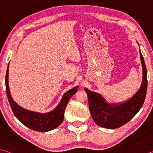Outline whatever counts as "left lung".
Here are the masks:
<instances>
[{"label": "left lung", "instance_id": "obj_1", "mask_svg": "<svg viewBox=\"0 0 153 153\" xmlns=\"http://www.w3.org/2000/svg\"><path fill=\"white\" fill-rule=\"evenodd\" d=\"M140 57L143 67L142 84L137 93L126 102L108 104L100 94L84 88L88 94L91 116L98 126L117 128L129 122L142 108L147 90V70L140 50Z\"/></svg>", "mask_w": 153, "mask_h": 153}]
</instances>
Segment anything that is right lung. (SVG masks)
I'll return each instance as SVG.
<instances>
[{
  "label": "right lung",
  "mask_w": 153,
  "mask_h": 153,
  "mask_svg": "<svg viewBox=\"0 0 153 153\" xmlns=\"http://www.w3.org/2000/svg\"><path fill=\"white\" fill-rule=\"evenodd\" d=\"M9 69V63L7 68L6 77H5L6 91L10 108L16 118L29 128L41 132L49 131L59 126L62 123L64 118L65 110L69 99L74 94H76L78 86L74 87L63 94L59 104L51 112L44 114L32 112L19 106L13 100L9 90V81H8Z\"/></svg>",
  "instance_id": "add662e5"
}]
</instances>
